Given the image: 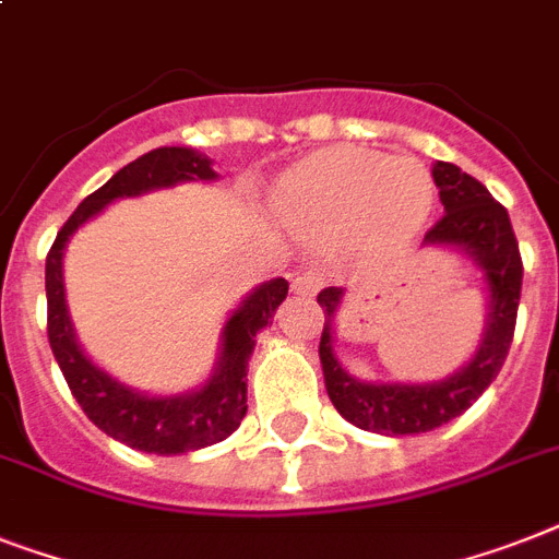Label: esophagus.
Masks as SVG:
<instances>
[{"mask_svg":"<svg viewBox=\"0 0 559 559\" xmlns=\"http://www.w3.org/2000/svg\"><path fill=\"white\" fill-rule=\"evenodd\" d=\"M321 281H324V275H321L319 270H312V266L293 272V289H295V293H307V295L316 293V289L321 287Z\"/></svg>","mask_w":559,"mask_h":559,"instance_id":"1","label":"esophagus"}]
</instances>
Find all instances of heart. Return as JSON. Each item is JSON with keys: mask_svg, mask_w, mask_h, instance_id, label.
<instances>
[{"mask_svg": "<svg viewBox=\"0 0 559 559\" xmlns=\"http://www.w3.org/2000/svg\"><path fill=\"white\" fill-rule=\"evenodd\" d=\"M281 209L324 229L361 224L376 243H402L419 233L433 203V180L416 160H390L370 148H333L284 180Z\"/></svg>", "mask_w": 559, "mask_h": 559, "instance_id": "b5f03b06", "label": "heart"}]
</instances>
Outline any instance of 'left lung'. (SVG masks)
Segmentation results:
<instances>
[{"instance_id": "8db88e82", "label": "left lung", "mask_w": 559, "mask_h": 559, "mask_svg": "<svg viewBox=\"0 0 559 559\" xmlns=\"http://www.w3.org/2000/svg\"><path fill=\"white\" fill-rule=\"evenodd\" d=\"M433 183L439 189L444 215L425 233V243H451L471 252L476 264L483 266L488 298H491L485 338L468 367L433 384L358 382L344 373L333 353V312L342 301V289L326 287L319 293V304L324 310L319 356L330 402L356 428L388 433V437L442 428L444 421L468 411L506 365L516 326L523 258L506 206L493 201L491 192L476 177L465 175L453 163H433Z\"/></svg>"}]
</instances>
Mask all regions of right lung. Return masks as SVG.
I'll return each mask as SVG.
<instances>
[{"instance_id": "obj_1", "label": "right lung", "mask_w": 559, "mask_h": 559, "mask_svg": "<svg viewBox=\"0 0 559 559\" xmlns=\"http://www.w3.org/2000/svg\"><path fill=\"white\" fill-rule=\"evenodd\" d=\"M215 171L203 154L192 148L163 146L143 154L129 166H122L106 186L91 192L48 249L45 258V295H48V344L76 405L117 442L146 453H189L209 444L224 442L235 433L247 413V361L255 347V333L270 324L278 304L287 298L289 284L275 278L261 284L249 295L243 307L224 326V356L215 376L194 393L186 396L154 399L122 388L99 367L83 356L74 338L66 310V289H62V249L76 226H83L91 215L111 203L115 198H134L160 186H175L180 180H212Z\"/></svg>"}]
</instances>
